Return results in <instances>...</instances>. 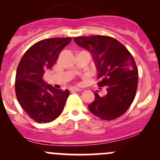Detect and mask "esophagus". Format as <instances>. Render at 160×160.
<instances>
[{"label": "esophagus", "mask_w": 160, "mask_h": 160, "mask_svg": "<svg viewBox=\"0 0 160 160\" xmlns=\"http://www.w3.org/2000/svg\"><path fill=\"white\" fill-rule=\"evenodd\" d=\"M80 88H70V91H80Z\"/></svg>", "instance_id": "obj_1"}]
</instances>
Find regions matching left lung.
<instances>
[{"label": "left lung", "mask_w": 160, "mask_h": 160, "mask_svg": "<svg viewBox=\"0 0 160 160\" xmlns=\"http://www.w3.org/2000/svg\"><path fill=\"white\" fill-rule=\"evenodd\" d=\"M73 40L90 53L100 79L98 85L106 86L104 96L93 91L95 99L88 105L90 112L103 120L120 117L129 108L136 93L138 70L133 56L112 37L92 35Z\"/></svg>", "instance_id": "1"}]
</instances>
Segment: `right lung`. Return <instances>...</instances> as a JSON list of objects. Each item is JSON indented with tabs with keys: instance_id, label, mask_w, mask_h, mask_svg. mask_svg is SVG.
<instances>
[{
	"instance_id": "1",
	"label": "right lung",
	"mask_w": 160,
	"mask_h": 160,
	"mask_svg": "<svg viewBox=\"0 0 160 160\" xmlns=\"http://www.w3.org/2000/svg\"><path fill=\"white\" fill-rule=\"evenodd\" d=\"M71 38H52L38 42L26 51L18 67L15 77L17 99L31 118L47 123L62 113L70 91L53 88L43 80L60 52Z\"/></svg>"
}]
</instances>
